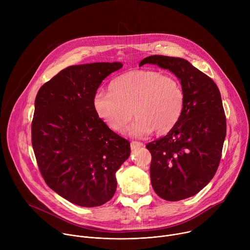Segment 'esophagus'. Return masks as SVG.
<instances>
[{
	"label": "esophagus",
	"instance_id": "esophagus-1",
	"mask_svg": "<svg viewBox=\"0 0 250 250\" xmlns=\"http://www.w3.org/2000/svg\"><path fill=\"white\" fill-rule=\"evenodd\" d=\"M142 146H144V144H142V142H139V141H131V142H130V147H131V149L139 148V147H141Z\"/></svg>",
	"mask_w": 250,
	"mask_h": 250
}]
</instances>
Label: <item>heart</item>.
<instances>
[{
	"label": "heart",
	"instance_id": "b5f03b06",
	"mask_svg": "<svg viewBox=\"0 0 250 250\" xmlns=\"http://www.w3.org/2000/svg\"><path fill=\"white\" fill-rule=\"evenodd\" d=\"M93 108L116 132H124L134 115L137 119L130 128L133 136L142 137L152 131L163 135L176 126L183 115L185 91L174 76L150 69L131 70L112 80L109 91L98 90L93 97Z\"/></svg>",
	"mask_w": 250,
	"mask_h": 250
}]
</instances>
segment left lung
Segmentation results:
<instances>
[{"label":"left lung","mask_w":250,"mask_h":250,"mask_svg":"<svg viewBox=\"0 0 250 250\" xmlns=\"http://www.w3.org/2000/svg\"><path fill=\"white\" fill-rule=\"evenodd\" d=\"M156 64L170 70L185 91V108L167 135L149 142L153 190L166 201H180L199 193L215 176L222 157L227 122L217 84L179 57L152 55L139 66Z\"/></svg>","instance_id":"left-lung-1"}]
</instances>
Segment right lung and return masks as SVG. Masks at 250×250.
<instances>
[{"mask_svg": "<svg viewBox=\"0 0 250 250\" xmlns=\"http://www.w3.org/2000/svg\"><path fill=\"white\" fill-rule=\"evenodd\" d=\"M120 62L69 66L38 92L31 144L47 186L81 207H98L116 193V172L130 144L96 115L93 97Z\"/></svg>", "mask_w": 250, "mask_h": 250, "instance_id": "1", "label": "right lung"}]
</instances>
